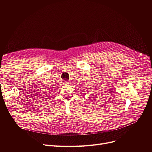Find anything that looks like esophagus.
Listing matches in <instances>:
<instances>
[{
  "label": "esophagus",
  "mask_w": 152,
  "mask_h": 152,
  "mask_svg": "<svg viewBox=\"0 0 152 152\" xmlns=\"http://www.w3.org/2000/svg\"><path fill=\"white\" fill-rule=\"evenodd\" d=\"M69 83H69V81H66V82H64V84H65V85H69Z\"/></svg>",
  "instance_id": "1"
}]
</instances>
